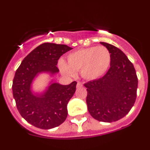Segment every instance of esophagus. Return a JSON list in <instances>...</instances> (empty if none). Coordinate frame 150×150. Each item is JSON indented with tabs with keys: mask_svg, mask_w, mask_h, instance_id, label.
Instances as JSON below:
<instances>
[{
	"mask_svg": "<svg viewBox=\"0 0 150 150\" xmlns=\"http://www.w3.org/2000/svg\"><path fill=\"white\" fill-rule=\"evenodd\" d=\"M82 86H83V85L81 82H78V83H77V86H76L77 88H81Z\"/></svg>",
	"mask_w": 150,
	"mask_h": 150,
	"instance_id": "esophagus-1",
	"label": "esophagus"
}]
</instances>
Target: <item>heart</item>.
<instances>
[{
	"mask_svg": "<svg viewBox=\"0 0 150 150\" xmlns=\"http://www.w3.org/2000/svg\"><path fill=\"white\" fill-rule=\"evenodd\" d=\"M67 62L59 61L58 66L61 72L67 76H74L76 71L81 70L83 78L94 81L107 72L111 63V55L106 47L91 46L81 48L69 53Z\"/></svg>",
	"mask_w": 150,
	"mask_h": 150,
	"instance_id": "b5f03b06",
	"label": "heart"
}]
</instances>
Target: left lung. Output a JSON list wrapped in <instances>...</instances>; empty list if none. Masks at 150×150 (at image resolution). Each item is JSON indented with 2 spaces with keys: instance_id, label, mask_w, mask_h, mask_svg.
<instances>
[{
  "instance_id": "1",
  "label": "left lung",
  "mask_w": 150,
  "mask_h": 150,
  "mask_svg": "<svg viewBox=\"0 0 150 150\" xmlns=\"http://www.w3.org/2000/svg\"><path fill=\"white\" fill-rule=\"evenodd\" d=\"M111 55L110 67L99 79L84 84L88 110L99 121L112 122L126 115L135 103L138 79L132 63L117 47L100 42Z\"/></svg>"
}]
</instances>
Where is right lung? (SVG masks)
Masks as SVG:
<instances>
[{
	"instance_id": "right-lung-1",
	"label": "right lung",
	"mask_w": 150,
	"mask_h": 150,
	"mask_svg": "<svg viewBox=\"0 0 150 150\" xmlns=\"http://www.w3.org/2000/svg\"><path fill=\"white\" fill-rule=\"evenodd\" d=\"M72 49L67 45L45 43L31 51L16 69L12 91L17 110L29 123L41 129L61 125L67 116V104L75 92L77 82L62 85L51 79L42 91H35L33 83L41 74L54 77L59 70L58 59Z\"/></svg>"
}]
</instances>
